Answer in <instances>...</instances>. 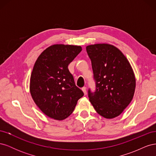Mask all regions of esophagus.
Wrapping results in <instances>:
<instances>
[{"instance_id": "esophagus-1", "label": "esophagus", "mask_w": 156, "mask_h": 156, "mask_svg": "<svg viewBox=\"0 0 156 156\" xmlns=\"http://www.w3.org/2000/svg\"><path fill=\"white\" fill-rule=\"evenodd\" d=\"M82 90H83V92L84 95H86V94H87V87H83V88H82Z\"/></svg>"}]
</instances>
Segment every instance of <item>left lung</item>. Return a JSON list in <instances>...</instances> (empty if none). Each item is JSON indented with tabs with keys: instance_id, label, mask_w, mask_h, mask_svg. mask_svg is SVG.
Instances as JSON below:
<instances>
[{
	"instance_id": "8db88e82",
	"label": "left lung",
	"mask_w": 156,
	"mask_h": 156,
	"mask_svg": "<svg viewBox=\"0 0 156 156\" xmlns=\"http://www.w3.org/2000/svg\"><path fill=\"white\" fill-rule=\"evenodd\" d=\"M92 62L96 90H88L96 111L107 119L119 116L133 98L136 80L128 60L115 46L97 44L87 46Z\"/></svg>"
}]
</instances>
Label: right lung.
Returning a JSON list of instances; mask_svg holds the SVG:
<instances>
[{"label":"right lung","instance_id":"obj_1","mask_svg":"<svg viewBox=\"0 0 156 156\" xmlns=\"http://www.w3.org/2000/svg\"><path fill=\"white\" fill-rule=\"evenodd\" d=\"M81 51L79 45L55 44L42 52L34 65L30 79L31 96L51 119H66L84 95L68 68Z\"/></svg>","mask_w":156,"mask_h":156}]
</instances>
